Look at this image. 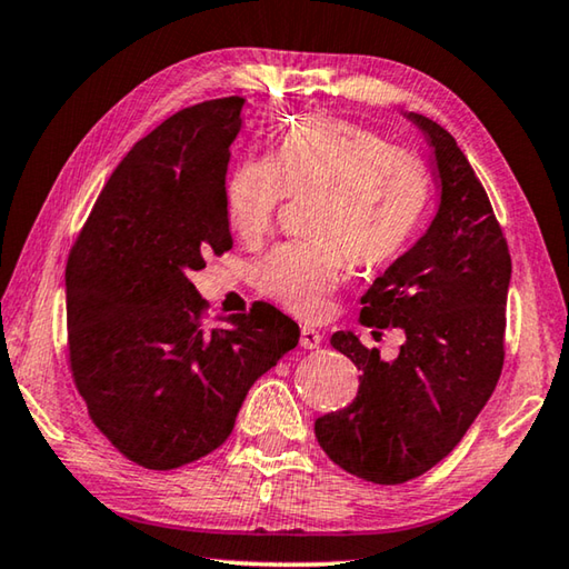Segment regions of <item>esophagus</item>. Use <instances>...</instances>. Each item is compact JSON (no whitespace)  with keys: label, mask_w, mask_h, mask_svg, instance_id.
<instances>
[{"label":"esophagus","mask_w":569,"mask_h":569,"mask_svg":"<svg viewBox=\"0 0 569 569\" xmlns=\"http://www.w3.org/2000/svg\"><path fill=\"white\" fill-rule=\"evenodd\" d=\"M321 341H323L321 331L311 329V326H301V346H303V349H319Z\"/></svg>","instance_id":"1"}]
</instances>
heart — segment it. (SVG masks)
Segmentation results:
<instances>
[{"label": "heart", "instance_id": "1", "mask_svg": "<svg viewBox=\"0 0 569 569\" xmlns=\"http://www.w3.org/2000/svg\"><path fill=\"white\" fill-rule=\"evenodd\" d=\"M291 196L316 198L308 223L316 238L268 250L253 281L291 313L319 319L351 261L377 268L403 253L427 216L431 176L379 132L308 118L283 134L273 158H248L230 172V228L243 240L263 238Z\"/></svg>", "mask_w": 569, "mask_h": 569}]
</instances>
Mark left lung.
<instances>
[{
    "mask_svg": "<svg viewBox=\"0 0 569 569\" xmlns=\"http://www.w3.org/2000/svg\"><path fill=\"white\" fill-rule=\"evenodd\" d=\"M407 118L435 148L439 210L361 296V323L401 329L407 341L383 361L351 331H336L331 346L361 371L359 391L313 427L331 461L373 485H401L439 465L485 409L505 363V233L457 140L423 114Z\"/></svg>",
    "mask_w": 569,
    "mask_h": 569,
    "instance_id": "obj_1",
    "label": "left lung"
}]
</instances>
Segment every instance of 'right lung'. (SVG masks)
<instances>
[{
  "mask_svg": "<svg viewBox=\"0 0 569 569\" xmlns=\"http://www.w3.org/2000/svg\"><path fill=\"white\" fill-rule=\"evenodd\" d=\"M243 102L192 104L134 142L67 258L74 387L94 427L146 469H178L223 445L248 389L301 336L261 301L206 326L190 281L208 253L233 246L226 172Z\"/></svg>",
  "mask_w": 569,
  "mask_h": 569,
  "instance_id": "obj_1",
  "label": "right lung"
}]
</instances>
